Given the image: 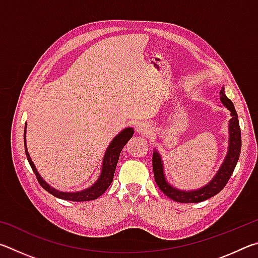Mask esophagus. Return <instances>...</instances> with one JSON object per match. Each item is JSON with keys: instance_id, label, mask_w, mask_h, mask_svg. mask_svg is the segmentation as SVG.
<instances>
[{"instance_id": "34e87169", "label": "esophagus", "mask_w": 258, "mask_h": 258, "mask_svg": "<svg viewBox=\"0 0 258 258\" xmlns=\"http://www.w3.org/2000/svg\"><path fill=\"white\" fill-rule=\"evenodd\" d=\"M137 132L140 135H143V137H147L151 133V127L147 123H140L137 126Z\"/></svg>"}]
</instances>
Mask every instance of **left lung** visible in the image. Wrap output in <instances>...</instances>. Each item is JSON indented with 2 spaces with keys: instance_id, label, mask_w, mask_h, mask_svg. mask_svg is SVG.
<instances>
[{
  "instance_id": "1",
  "label": "left lung",
  "mask_w": 258,
  "mask_h": 258,
  "mask_svg": "<svg viewBox=\"0 0 258 258\" xmlns=\"http://www.w3.org/2000/svg\"><path fill=\"white\" fill-rule=\"evenodd\" d=\"M220 95L222 103L231 112V119L229 123V149L223 164H222L220 169L215 174V176L213 177V180L207 185L200 187L198 190L191 191L178 190L176 187L172 186L165 178L164 165L159 152L155 150L154 154H152V168H154L155 181L157 185L167 197L174 200V202L192 204L204 202V200L214 197L226 185V183L230 180V176L232 175L234 171L235 165L238 163L240 150H241V132H240L238 115L232 101L225 95L224 87L221 89Z\"/></svg>"
}]
</instances>
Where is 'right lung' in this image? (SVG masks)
<instances>
[{"instance_id": "1", "label": "right lung", "mask_w": 258, "mask_h": 258, "mask_svg": "<svg viewBox=\"0 0 258 258\" xmlns=\"http://www.w3.org/2000/svg\"><path fill=\"white\" fill-rule=\"evenodd\" d=\"M26 127H27V124H25V132H24L26 157H27L30 167H32L35 175L37 177L38 183H40L43 189H45L49 194L53 195L54 197L59 199H63V200H71V202H89V200H94L99 198L100 196L104 194V191L108 189L109 185L111 184V182L113 180V174H115V169L117 166V161L119 159L120 151L126 143H127L128 140L133 137V133H134L133 128L127 127L121 131L118 135H116V137L113 138V140L110 142V145H109V147L107 148L106 152H104L100 176L92 186L78 192H62V191L55 190L52 186H50L44 180H43L40 174H38L37 169L35 167L33 160L28 154L27 147H26Z\"/></svg>"}]
</instances>
